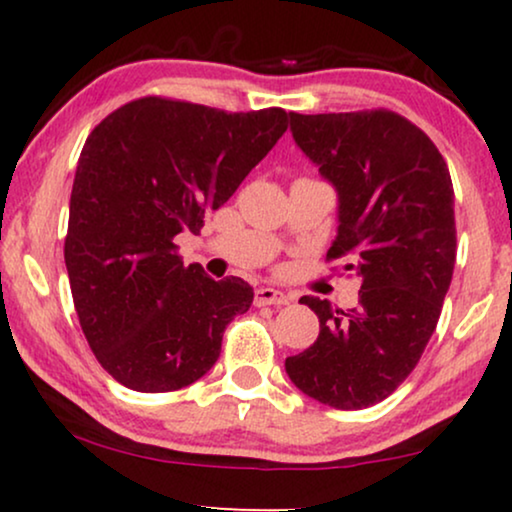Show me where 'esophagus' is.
Returning <instances> with one entry per match:
<instances>
[{"instance_id": "34e87169", "label": "esophagus", "mask_w": 512, "mask_h": 512, "mask_svg": "<svg viewBox=\"0 0 512 512\" xmlns=\"http://www.w3.org/2000/svg\"><path fill=\"white\" fill-rule=\"evenodd\" d=\"M254 303H256L258 307H263V305H289V303H291V296H289V293L279 291V289H270V286H261V289L256 291Z\"/></svg>"}]
</instances>
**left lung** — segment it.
Masks as SVG:
<instances>
[{
    "instance_id": "left-lung-1",
    "label": "left lung",
    "mask_w": 512,
    "mask_h": 512,
    "mask_svg": "<svg viewBox=\"0 0 512 512\" xmlns=\"http://www.w3.org/2000/svg\"><path fill=\"white\" fill-rule=\"evenodd\" d=\"M293 142L338 195L328 258L347 256L359 305L303 296L319 338L284 363L305 396L338 410L387 398L417 366L450 289L454 191L436 144L394 111L289 114Z\"/></svg>"
}]
</instances>
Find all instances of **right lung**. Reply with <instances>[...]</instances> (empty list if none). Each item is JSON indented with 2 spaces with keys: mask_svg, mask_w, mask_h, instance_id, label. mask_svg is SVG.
Returning <instances> with one entry per match:
<instances>
[{
  "mask_svg": "<svg viewBox=\"0 0 512 512\" xmlns=\"http://www.w3.org/2000/svg\"><path fill=\"white\" fill-rule=\"evenodd\" d=\"M284 109L249 114L144 97L83 144L69 200L65 263L74 307L102 368L160 394L209 373L235 314L254 303L240 277L181 263L174 237L200 233L286 132Z\"/></svg>",
  "mask_w": 512,
  "mask_h": 512,
  "instance_id": "obj_1",
  "label": "right lung"
}]
</instances>
